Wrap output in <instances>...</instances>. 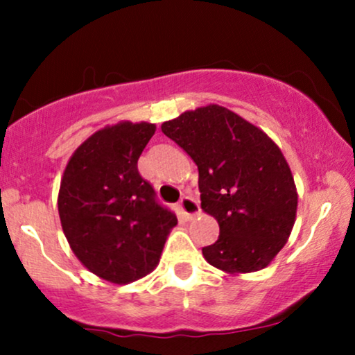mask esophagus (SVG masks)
<instances>
[{"label":"esophagus","mask_w":355,"mask_h":355,"mask_svg":"<svg viewBox=\"0 0 355 355\" xmlns=\"http://www.w3.org/2000/svg\"><path fill=\"white\" fill-rule=\"evenodd\" d=\"M178 211H180L183 218L190 220V218H193L195 215L200 214V207H198V203L195 198L182 197V200L178 202Z\"/></svg>","instance_id":"obj_1"}]
</instances>
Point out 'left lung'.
<instances>
[{"label": "left lung", "mask_w": 355, "mask_h": 355, "mask_svg": "<svg viewBox=\"0 0 355 355\" xmlns=\"http://www.w3.org/2000/svg\"><path fill=\"white\" fill-rule=\"evenodd\" d=\"M162 132L198 166L202 210L218 222V240L202 248L207 262L227 274L267 267L297 214L294 177L279 146L218 105L182 113Z\"/></svg>", "instance_id": "left-lung-1"}]
</instances>
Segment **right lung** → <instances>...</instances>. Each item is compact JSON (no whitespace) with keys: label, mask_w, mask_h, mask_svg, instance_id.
I'll return each mask as SVG.
<instances>
[{"label":"right lung","mask_w":355,"mask_h":355,"mask_svg":"<svg viewBox=\"0 0 355 355\" xmlns=\"http://www.w3.org/2000/svg\"><path fill=\"white\" fill-rule=\"evenodd\" d=\"M155 130L146 121L105 126L75 150L61 178L64 237L80 262L108 282L130 284L150 274L177 225L138 173Z\"/></svg>","instance_id":"add662e5"}]
</instances>
